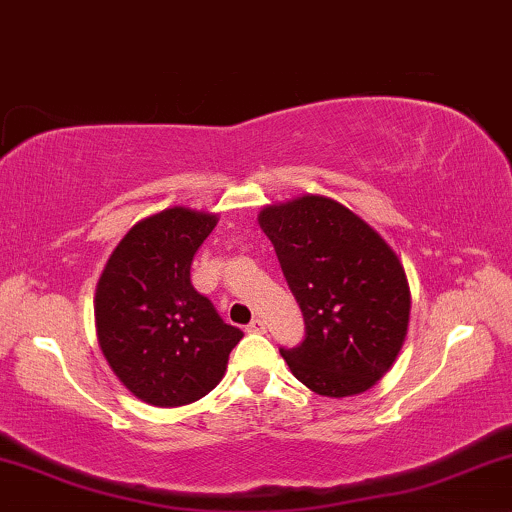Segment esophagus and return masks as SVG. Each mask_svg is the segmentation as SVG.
<instances>
[{
  "label": "esophagus",
  "mask_w": 512,
  "mask_h": 512,
  "mask_svg": "<svg viewBox=\"0 0 512 512\" xmlns=\"http://www.w3.org/2000/svg\"><path fill=\"white\" fill-rule=\"evenodd\" d=\"M264 331H267V323L262 319H252L248 323V333H264Z\"/></svg>",
  "instance_id": "34e87169"
}]
</instances>
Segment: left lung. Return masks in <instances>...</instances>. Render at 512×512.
Returning a JSON list of instances; mask_svg holds the SVG:
<instances>
[{
    "label": "left lung",
    "mask_w": 512,
    "mask_h": 512,
    "mask_svg": "<svg viewBox=\"0 0 512 512\" xmlns=\"http://www.w3.org/2000/svg\"><path fill=\"white\" fill-rule=\"evenodd\" d=\"M260 226L304 316V340L281 347L290 371L323 397L371 390L409 326V283L397 255L364 219L323 196L264 208Z\"/></svg>",
    "instance_id": "obj_1"
}]
</instances>
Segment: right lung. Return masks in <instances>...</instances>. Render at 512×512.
I'll use <instances>...</instances> for the list:
<instances>
[{"instance_id":"right-lung-1","label":"right lung","mask_w":512,"mask_h":512,"mask_svg":"<svg viewBox=\"0 0 512 512\" xmlns=\"http://www.w3.org/2000/svg\"><path fill=\"white\" fill-rule=\"evenodd\" d=\"M217 217L186 208L134 224L96 288V333L108 366L134 397L184 406L222 380L241 328L224 323L191 283V262Z\"/></svg>"}]
</instances>
